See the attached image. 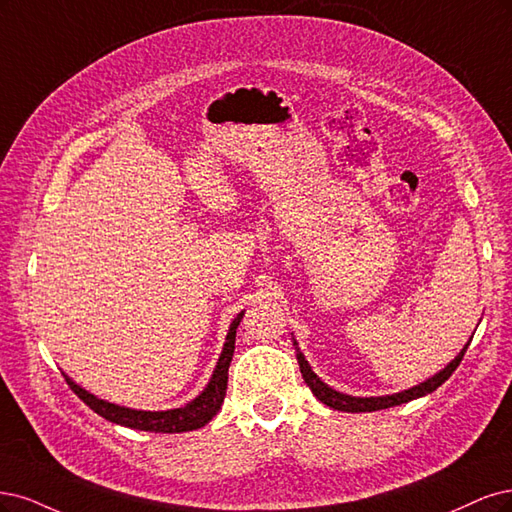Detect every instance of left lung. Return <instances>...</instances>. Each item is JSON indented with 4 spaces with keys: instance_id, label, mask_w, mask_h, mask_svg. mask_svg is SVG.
Instances as JSON below:
<instances>
[{
    "instance_id": "1",
    "label": "left lung",
    "mask_w": 512,
    "mask_h": 512,
    "mask_svg": "<svg viewBox=\"0 0 512 512\" xmlns=\"http://www.w3.org/2000/svg\"><path fill=\"white\" fill-rule=\"evenodd\" d=\"M470 344V342H468ZM468 344L461 349V353L451 361V364L444 368L442 372H438L436 376H432L430 381H425L417 387L412 389H406L402 393H393V395H383V398H353V395H344V393H338L336 389L327 387L321 378L312 372V368L308 366L306 357L302 355V351L298 349V342L293 340V346H295V355H298V364H300V372L304 376L306 385L310 387V391L317 395V400H321L323 404H327L329 408L334 410H342V412H372V410H383V408H391V406H400V404H406L410 400H417L421 398V395H427L436 391L447 378L457 370V366L461 364V359H464L466 355V349Z\"/></svg>"
}]
</instances>
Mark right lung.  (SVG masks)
Returning a JSON list of instances; mask_svg holds the SVG:
<instances>
[{"instance_id":"1","label":"right lung","mask_w":512,"mask_h":512,"mask_svg":"<svg viewBox=\"0 0 512 512\" xmlns=\"http://www.w3.org/2000/svg\"><path fill=\"white\" fill-rule=\"evenodd\" d=\"M244 312L232 321L227 332V342L223 346V353L219 357V364L214 368V374L210 378V383L206 389L197 395L193 402H189L183 408H174V410H161V412H151V410H131L125 406H117L104 402L100 398H95L93 393L85 391L78 387L72 378L65 376V383L70 385V389L78 395V398L85 402L97 415L119 423L125 427H131V430H144V432H161V434H178V432H191L197 430V427H204L214 415H217L223 400H225V389H227V370L229 364H232L234 349H236V329L240 325Z\"/></svg>"}]
</instances>
